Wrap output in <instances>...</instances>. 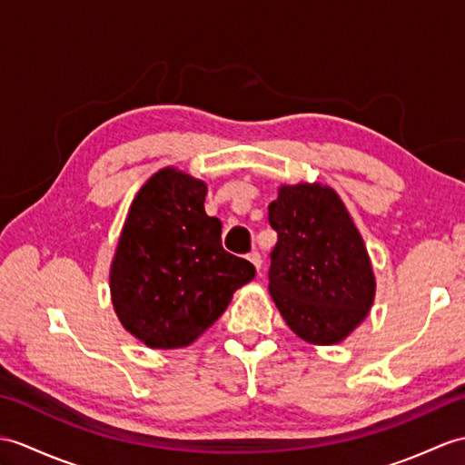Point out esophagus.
Segmentation results:
<instances>
[{
    "instance_id": "34e87169",
    "label": "esophagus",
    "mask_w": 465,
    "mask_h": 465,
    "mask_svg": "<svg viewBox=\"0 0 465 465\" xmlns=\"http://www.w3.org/2000/svg\"><path fill=\"white\" fill-rule=\"evenodd\" d=\"M247 259H250V262L253 263V267L257 269V272H259V269H262V255H259V252H252L250 255H247Z\"/></svg>"
}]
</instances>
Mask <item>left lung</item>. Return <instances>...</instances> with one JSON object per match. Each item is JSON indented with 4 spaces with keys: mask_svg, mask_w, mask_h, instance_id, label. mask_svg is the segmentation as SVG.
<instances>
[{
    "mask_svg": "<svg viewBox=\"0 0 465 465\" xmlns=\"http://www.w3.org/2000/svg\"><path fill=\"white\" fill-rule=\"evenodd\" d=\"M269 223L277 232L269 293L287 327L309 344L342 342L376 295L371 255L344 202L322 182L282 183Z\"/></svg>",
    "mask_w": 465,
    "mask_h": 465,
    "instance_id": "obj_1",
    "label": "left lung"
}]
</instances>
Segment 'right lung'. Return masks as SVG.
Here are the masks:
<instances>
[{
  "label": "right lung",
  "instance_id": "1",
  "mask_svg": "<svg viewBox=\"0 0 465 465\" xmlns=\"http://www.w3.org/2000/svg\"><path fill=\"white\" fill-rule=\"evenodd\" d=\"M208 183L174 166L150 176L128 208L109 287L121 325L148 349H183L255 277L222 247V222L203 210Z\"/></svg>",
  "mask_w": 465,
  "mask_h": 465
}]
</instances>
